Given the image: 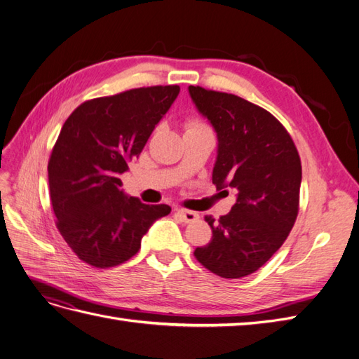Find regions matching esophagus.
Segmentation results:
<instances>
[{
	"label": "esophagus",
	"instance_id": "34e87169",
	"mask_svg": "<svg viewBox=\"0 0 359 359\" xmlns=\"http://www.w3.org/2000/svg\"><path fill=\"white\" fill-rule=\"evenodd\" d=\"M175 214L180 217V219L184 223H193L199 219V214L190 211V210H184V208H175Z\"/></svg>",
	"mask_w": 359,
	"mask_h": 359
}]
</instances>
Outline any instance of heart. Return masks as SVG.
<instances>
[{
	"mask_svg": "<svg viewBox=\"0 0 359 359\" xmlns=\"http://www.w3.org/2000/svg\"><path fill=\"white\" fill-rule=\"evenodd\" d=\"M186 127H187V130H189V128H198V127H205V124H203L202 121H199V119H196V118H190L189 121H187V124H186Z\"/></svg>",
	"mask_w": 359,
	"mask_h": 359,
	"instance_id": "obj_1",
	"label": "heart"
}]
</instances>
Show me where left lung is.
<instances>
[{"mask_svg": "<svg viewBox=\"0 0 359 359\" xmlns=\"http://www.w3.org/2000/svg\"><path fill=\"white\" fill-rule=\"evenodd\" d=\"M189 91L219 137L212 184L238 191L229 214L217 223L206 217L212 238L193 255L215 276L241 278L266 264L295 224L301 158L285 126L264 107L198 85Z\"/></svg>", "mask_w": 359, "mask_h": 359, "instance_id": "1", "label": "left lung"}]
</instances>
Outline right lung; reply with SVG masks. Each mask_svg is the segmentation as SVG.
Masks as SVG:
<instances>
[{
	"instance_id": "1",
	"label": "right lung",
	"mask_w": 359,
	"mask_h": 359,
	"mask_svg": "<svg viewBox=\"0 0 359 359\" xmlns=\"http://www.w3.org/2000/svg\"><path fill=\"white\" fill-rule=\"evenodd\" d=\"M180 93L156 85L86 100L70 114L48 163L57 227L82 262L112 268L133 257L170 206L123 193L119 175L137 157Z\"/></svg>"
}]
</instances>
